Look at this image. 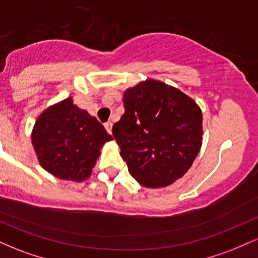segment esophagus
I'll list each match as a JSON object with an SVG mask.
<instances>
[{"mask_svg":"<svg viewBox=\"0 0 258 258\" xmlns=\"http://www.w3.org/2000/svg\"><path fill=\"white\" fill-rule=\"evenodd\" d=\"M104 127H105L106 131H108V133H111V128H112L111 121H108V122H105L104 123Z\"/></svg>","mask_w":258,"mask_h":258,"instance_id":"34e87169","label":"esophagus"}]
</instances>
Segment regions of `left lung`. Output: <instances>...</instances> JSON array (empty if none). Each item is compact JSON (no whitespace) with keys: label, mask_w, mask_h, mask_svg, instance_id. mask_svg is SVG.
<instances>
[{"label":"left lung","mask_w":258,"mask_h":258,"mask_svg":"<svg viewBox=\"0 0 258 258\" xmlns=\"http://www.w3.org/2000/svg\"><path fill=\"white\" fill-rule=\"evenodd\" d=\"M123 106L112 136L133 178L147 188H161L184 176L203 141V114L197 103L150 79L125 91Z\"/></svg>","instance_id":"1"}]
</instances>
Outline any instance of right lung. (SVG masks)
Listing matches in <instances>:
<instances>
[{
	"instance_id": "obj_1",
	"label": "right lung",
	"mask_w": 258,
	"mask_h": 258,
	"mask_svg": "<svg viewBox=\"0 0 258 258\" xmlns=\"http://www.w3.org/2000/svg\"><path fill=\"white\" fill-rule=\"evenodd\" d=\"M31 139L38 162L47 172L60 179L82 182L91 176L100 148L112 137L69 97L38 116Z\"/></svg>"
}]
</instances>
